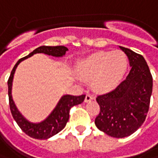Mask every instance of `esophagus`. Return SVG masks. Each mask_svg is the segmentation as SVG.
Listing matches in <instances>:
<instances>
[{
  "label": "esophagus",
  "mask_w": 158,
  "mask_h": 158,
  "mask_svg": "<svg viewBox=\"0 0 158 158\" xmlns=\"http://www.w3.org/2000/svg\"><path fill=\"white\" fill-rule=\"evenodd\" d=\"M93 99H94V97H93V95H91V94H86L85 98V102L87 103V102H90L91 100H93Z\"/></svg>",
  "instance_id": "34e87169"
}]
</instances>
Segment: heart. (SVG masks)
Listing matches in <instances>:
<instances>
[{
  "mask_svg": "<svg viewBox=\"0 0 158 158\" xmlns=\"http://www.w3.org/2000/svg\"><path fill=\"white\" fill-rule=\"evenodd\" d=\"M128 68V59L120 50L102 51L78 61L76 73L83 80H92L98 93H108L121 82Z\"/></svg>",
  "mask_w": 158,
  "mask_h": 158,
  "instance_id": "heart-1",
  "label": "heart"
}]
</instances>
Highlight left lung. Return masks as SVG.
I'll return each instance as SVG.
<instances>
[{
  "mask_svg": "<svg viewBox=\"0 0 158 158\" xmlns=\"http://www.w3.org/2000/svg\"><path fill=\"white\" fill-rule=\"evenodd\" d=\"M119 48L128 57L131 71L115 90L96 98L100 111L95 118L98 130L118 138L131 135L144 122L153 85L144 58L131 49Z\"/></svg>",
  "mask_w": 158,
  "mask_h": 158,
  "instance_id": "8db88e82",
  "label": "left lung"
}]
</instances>
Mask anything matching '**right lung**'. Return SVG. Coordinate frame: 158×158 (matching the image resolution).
Instances as JSON below:
<instances>
[{
    "instance_id": "1",
    "label": "right lung",
    "mask_w": 158,
    "mask_h": 158,
    "mask_svg": "<svg viewBox=\"0 0 158 158\" xmlns=\"http://www.w3.org/2000/svg\"><path fill=\"white\" fill-rule=\"evenodd\" d=\"M68 48L64 46H57V47H48V46H41L36 48L32 52H30L27 56L21 58L17 61L15 65L14 66L7 80L8 85V98H9V106L11 110L12 116L16 121L17 124L24 132L29 137L35 139H48L59 133L60 131L65 128V124L69 119V111L73 106L81 104L85 100V95L80 96H73V95H64L62 96L60 101L58 102L55 108L49 114L46 119H44L40 123H32L26 118L17 109L15 102L12 97V85L14 74L15 73L18 65L22 60L33 56L35 53H45L48 55L53 57H62L65 54Z\"/></svg>"
}]
</instances>
